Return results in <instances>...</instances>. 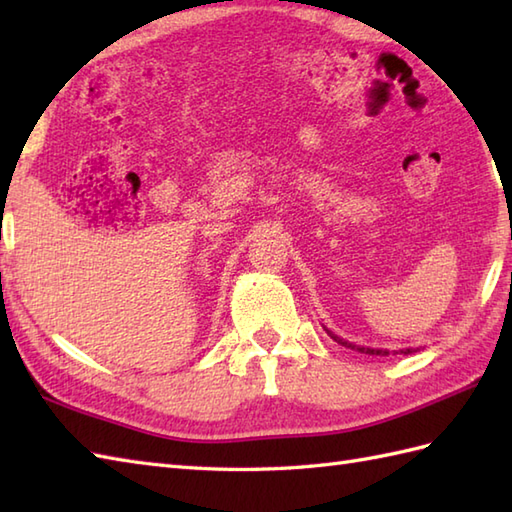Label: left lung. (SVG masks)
Masks as SVG:
<instances>
[{"label":"left lung","mask_w":512,"mask_h":512,"mask_svg":"<svg viewBox=\"0 0 512 512\" xmlns=\"http://www.w3.org/2000/svg\"><path fill=\"white\" fill-rule=\"evenodd\" d=\"M325 332H328V334L332 336V339H334L336 343H341V345H345V347H352V350H356V352H363V354H376V356H387V354H389L387 350H372V347H361V345H352V343H347V341L339 339V336H336V334H332L330 330H325ZM405 354H411V350H407Z\"/></svg>","instance_id":"obj_1"}]
</instances>
